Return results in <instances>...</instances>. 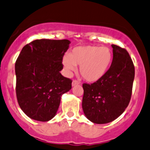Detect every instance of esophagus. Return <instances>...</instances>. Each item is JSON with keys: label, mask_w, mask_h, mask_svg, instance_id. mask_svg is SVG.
Returning <instances> with one entry per match:
<instances>
[{"label": "esophagus", "mask_w": 150, "mask_h": 150, "mask_svg": "<svg viewBox=\"0 0 150 150\" xmlns=\"http://www.w3.org/2000/svg\"><path fill=\"white\" fill-rule=\"evenodd\" d=\"M80 84V82L78 81H77V80H74V81H72V86H78Z\"/></svg>", "instance_id": "obj_1"}]
</instances>
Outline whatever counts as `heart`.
I'll list each match as a JSON object with an SVG mask.
<instances>
[{"instance_id":"obj_1","label":"heart","mask_w":150,"mask_h":150,"mask_svg":"<svg viewBox=\"0 0 150 150\" xmlns=\"http://www.w3.org/2000/svg\"><path fill=\"white\" fill-rule=\"evenodd\" d=\"M113 60V52L109 47L96 45L76 47L62 59V64L68 74L80 66V73L87 81L95 82L106 74Z\"/></svg>"}]
</instances>
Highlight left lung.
Masks as SVG:
<instances>
[{"label": "left lung", "mask_w": 150, "mask_h": 150, "mask_svg": "<svg viewBox=\"0 0 150 150\" xmlns=\"http://www.w3.org/2000/svg\"><path fill=\"white\" fill-rule=\"evenodd\" d=\"M111 46L113 61L105 75L93 83L83 84V110L95 124H105L118 118L131 98L135 77L133 61L125 49Z\"/></svg>", "instance_id": "1"}]
</instances>
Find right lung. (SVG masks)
Returning a JSON list of instances; mask_svg holds the SVG:
<instances>
[{
	"label": "right lung",
	"mask_w": 150,
	"mask_h": 150,
	"mask_svg": "<svg viewBox=\"0 0 150 150\" xmlns=\"http://www.w3.org/2000/svg\"><path fill=\"white\" fill-rule=\"evenodd\" d=\"M69 44L68 40H34L23 47L16 61L17 102L32 120L53 119L62 95L72 88V81L60 73Z\"/></svg>",
	"instance_id": "add662e5"
}]
</instances>
